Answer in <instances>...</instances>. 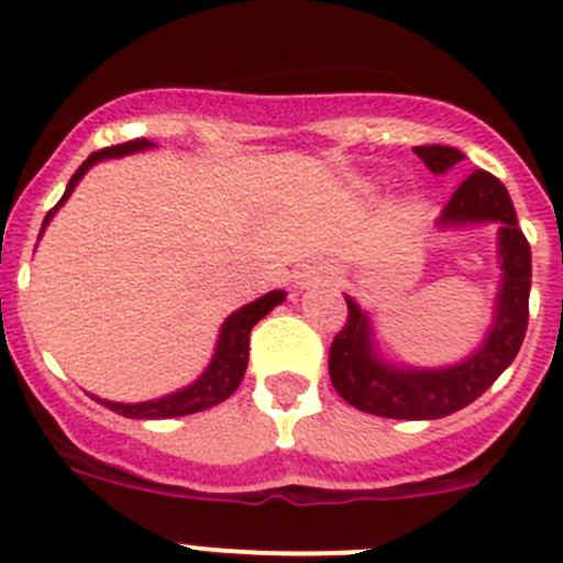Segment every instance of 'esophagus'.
<instances>
[{
    "label": "esophagus",
    "instance_id": "34e87169",
    "mask_svg": "<svg viewBox=\"0 0 563 563\" xmlns=\"http://www.w3.org/2000/svg\"><path fill=\"white\" fill-rule=\"evenodd\" d=\"M324 278H332V273L324 271V267H305V271L298 273V285L310 287L316 282H324Z\"/></svg>",
    "mask_w": 563,
    "mask_h": 563
}]
</instances>
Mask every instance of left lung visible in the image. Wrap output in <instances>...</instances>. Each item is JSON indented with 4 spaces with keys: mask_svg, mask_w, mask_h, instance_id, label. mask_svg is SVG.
<instances>
[{
    "mask_svg": "<svg viewBox=\"0 0 563 563\" xmlns=\"http://www.w3.org/2000/svg\"><path fill=\"white\" fill-rule=\"evenodd\" d=\"M429 172L445 174L465 157L454 146H415ZM499 225L501 282L496 292L494 324L476 352L454 366L417 369L397 366L380 355L366 310L346 296L350 318L330 346V380L343 400L366 415L391 420H437L465 409L482 391L494 386L496 377L519 355L527 332V301H530V245L521 233L516 208L507 188L494 174L476 168L456 188L449 206L442 208L437 228Z\"/></svg>",
    "mask_w": 563,
    "mask_h": 563,
    "instance_id": "8db88e82",
    "label": "left lung"
}]
</instances>
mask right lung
I'll return each mask as SVG.
<instances>
[{
	"label": "right lung",
	"mask_w": 563,
	"mask_h": 563,
	"mask_svg": "<svg viewBox=\"0 0 563 563\" xmlns=\"http://www.w3.org/2000/svg\"><path fill=\"white\" fill-rule=\"evenodd\" d=\"M148 146H152V143H148L146 137H141V141H129V143H121V146H109V148H101V152L89 154L87 161L78 166V172L69 177L67 191H64V197L58 200V206L53 208V211H47V217H44L42 233L44 228H47V222L53 220V213L67 202L69 194L76 191L78 180H81L84 174L96 166V163L112 161V157H123V154H132V152H143V148ZM42 233H38V236H42ZM285 298H287L285 290H271L262 298H256V301H251V305L239 307L236 312H231V316L225 318V324H222L220 338H217V350H213L211 363H208L206 372H202L197 380L188 383L186 389H177L172 391V395L154 397V400H146V402H112V400H101V397H96V400L103 402L107 409L118 411V415L132 417V420H166V417H186V415H194V411L211 409V406H217V402L228 400V397L239 389L242 377H245L247 350H251V330L273 310V307L282 305Z\"/></svg>",
	"instance_id": "right-lung-1"
}]
</instances>
